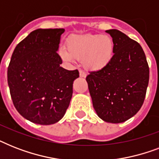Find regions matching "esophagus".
<instances>
[{
  "label": "esophagus",
  "mask_w": 159,
  "mask_h": 159,
  "mask_svg": "<svg viewBox=\"0 0 159 159\" xmlns=\"http://www.w3.org/2000/svg\"><path fill=\"white\" fill-rule=\"evenodd\" d=\"M79 74H80V77H86V76H87V73H86V72H84L83 70H80Z\"/></svg>",
  "instance_id": "1"
}]
</instances>
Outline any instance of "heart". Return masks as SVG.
I'll return each instance as SVG.
<instances>
[{
    "label": "heart",
    "instance_id": "obj_1",
    "mask_svg": "<svg viewBox=\"0 0 159 159\" xmlns=\"http://www.w3.org/2000/svg\"><path fill=\"white\" fill-rule=\"evenodd\" d=\"M114 48V41L109 35H74L67 41V49L60 48L59 54L66 62L77 60L83 62L87 69L99 71L111 62Z\"/></svg>",
    "mask_w": 159,
    "mask_h": 159
}]
</instances>
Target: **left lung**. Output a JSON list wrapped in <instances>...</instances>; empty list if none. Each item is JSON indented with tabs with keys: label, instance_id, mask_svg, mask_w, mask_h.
<instances>
[{
	"label": "left lung",
	"instance_id": "8db88e82",
	"mask_svg": "<svg viewBox=\"0 0 159 159\" xmlns=\"http://www.w3.org/2000/svg\"><path fill=\"white\" fill-rule=\"evenodd\" d=\"M115 43L111 62L87 80L95 111L110 123H122L134 116L145 98L149 67L140 44L117 30H109Z\"/></svg>",
	"mask_w": 159,
	"mask_h": 159
}]
</instances>
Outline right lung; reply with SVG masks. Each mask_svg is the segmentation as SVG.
<instances>
[{
	"label": "right lung",
	"instance_id": "1",
	"mask_svg": "<svg viewBox=\"0 0 159 159\" xmlns=\"http://www.w3.org/2000/svg\"><path fill=\"white\" fill-rule=\"evenodd\" d=\"M64 29H39L16 45L7 70L13 104L24 118L48 125L66 113L72 95L76 70L60 67L57 51Z\"/></svg>",
	"mask_w": 159,
	"mask_h": 159
}]
</instances>
